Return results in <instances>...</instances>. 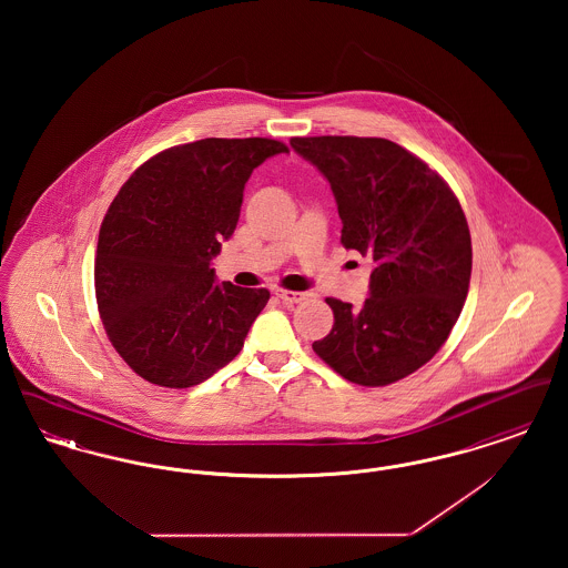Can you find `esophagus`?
Listing matches in <instances>:
<instances>
[{
	"label": "esophagus",
	"mask_w": 568,
	"mask_h": 568,
	"mask_svg": "<svg viewBox=\"0 0 568 568\" xmlns=\"http://www.w3.org/2000/svg\"><path fill=\"white\" fill-rule=\"evenodd\" d=\"M276 297H278L285 306H294V304H300L302 300H306V294H302V292H285V290H276Z\"/></svg>",
	"instance_id": "obj_1"
}]
</instances>
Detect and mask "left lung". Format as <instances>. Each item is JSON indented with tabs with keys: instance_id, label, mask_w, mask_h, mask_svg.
<instances>
[{
	"instance_id": "left-lung-1",
	"label": "left lung",
	"mask_w": 568,
	"mask_h": 568,
	"mask_svg": "<svg viewBox=\"0 0 568 568\" xmlns=\"http://www.w3.org/2000/svg\"><path fill=\"white\" fill-rule=\"evenodd\" d=\"M334 193L341 243L373 262L359 308L327 297L332 332L313 343L341 377L389 385L443 347L468 294L473 248L466 216L447 183L385 138H292Z\"/></svg>"
}]
</instances>
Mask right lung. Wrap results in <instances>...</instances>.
Returning a JSON list of instances; mask_svg holds the SVG:
<instances>
[{"label": "right lung", "instance_id": "1", "mask_svg": "<svg viewBox=\"0 0 568 568\" xmlns=\"http://www.w3.org/2000/svg\"><path fill=\"white\" fill-rule=\"evenodd\" d=\"M290 149L204 138L142 163L100 227L95 296L112 347L135 375L191 387L230 364L268 290L216 285L213 257L239 223L251 172Z\"/></svg>", "mask_w": 568, "mask_h": 568}]
</instances>
